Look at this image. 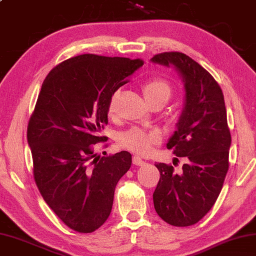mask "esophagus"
Instances as JSON below:
<instances>
[{"label": "esophagus", "instance_id": "esophagus-1", "mask_svg": "<svg viewBox=\"0 0 256 256\" xmlns=\"http://www.w3.org/2000/svg\"><path fill=\"white\" fill-rule=\"evenodd\" d=\"M133 164L143 166V164H146V161H144L142 158H140L138 156H133Z\"/></svg>", "mask_w": 256, "mask_h": 256}]
</instances>
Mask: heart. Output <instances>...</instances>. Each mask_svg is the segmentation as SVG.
<instances>
[{
    "label": "heart",
    "instance_id": "heart-1",
    "mask_svg": "<svg viewBox=\"0 0 256 256\" xmlns=\"http://www.w3.org/2000/svg\"><path fill=\"white\" fill-rule=\"evenodd\" d=\"M142 92L148 105L154 103H166L172 95V87L170 82L164 78L154 77L148 80L142 85ZM118 105V92H113L110 97L108 112L110 116H114ZM160 141V134L156 131L144 130L140 128H132L120 133L118 138V143L120 148H126L138 154H146L151 150L153 144Z\"/></svg>",
    "mask_w": 256,
    "mask_h": 256
}]
</instances>
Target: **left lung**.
Masks as SVG:
<instances>
[{"label":"left lung","mask_w":256,"mask_h":256,"mask_svg":"<svg viewBox=\"0 0 256 256\" xmlns=\"http://www.w3.org/2000/svg\"><path fill=\"white\" fill-rule=\"evenodd\" d=\"M151 60L164 66L174 64L186 90L178 128L166 144L176 156L184 158L186 164L176 170L171 164H156L160 179L153 202L166 222L190 226L210 210L228 171L232 138L224 95L215 78L187 54L169 51Z\"/></svg>","instance_id":"8db88e82"}]
</instances>
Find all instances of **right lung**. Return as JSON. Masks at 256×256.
I'll return each mask as SVG.
<instances>
[{
	"label": "right lung",
	"mask_w": 256,
	"mask_h": 256,
	"mask_svg": "<svg viewBox=\"0 0 256 256\" xmlns=\"http://www.w3.org/2000/svg\"><path fill=\"white\" fill-rule=\"evenodd\" d=\"M142 59L80 54L51 69L28 124L34 178L41 196L64 225L92 233L113 206L116 184L132 156L120 151L100 156L110 95L140 68Z\"/></svg>",
	"instance_id": "right-lung-1"
}]
</instances>
